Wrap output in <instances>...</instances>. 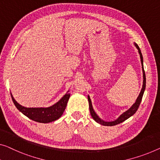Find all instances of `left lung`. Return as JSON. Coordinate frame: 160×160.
Listing matches in <instances>:
<instances>
[{
	"instance_id": "1",
	"label": "left lung",
	"mask_w": 160,
	"mask_h": 160,
	"mask_svg": "<svg viewBox=\"0 0 160 160\" xmlns=\"http://www.w3.org/2000/svg\"><path fill=\"white\" fill-rule=\"evenodd\" d=\"M135 46L138 49V51H139V53L140 54V58H141V62H142V70H143V78H144V80H143V85H142L141 92H140V93L139 95V96H138L137 101H136V102H135V103H133V106L131 107V108L128 109V111H126V112H124V113L121 114V115L119 116V117L116 119V120L113 121H110V122H108V121H104L102 120V119L100 118L98 116L97 114L95 113V112L94 111L93 108H92L91 101H90L89 95H88V103H89V108H90V114H91V116L92 117V118H93L97 123H100V124L103 125V126H109L117 125V124H118V123H122L123 121H126V119H128V118L131 117V116L133 115V114L137 112L138 108H139V105H140V103H141L143 95H144L145 88H146V75H145L144 65H143V57H142L141 50H140L139 46H138L137 44H135Z\"/></svg>"
}]
</instances>
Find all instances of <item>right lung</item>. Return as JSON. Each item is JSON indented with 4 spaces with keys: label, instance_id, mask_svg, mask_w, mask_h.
Listing matches in <instances>:
<instances>
[{
    "label": "right lung",
    "instance_id": "right-lung-1",
    "mask_svg": "<svg viewBox=\"0 0 160 160\" xmlns=\"http://www.w3.org/2000/svg\"><path fill=\"white\" fill-rule=\"evenodd\" d=\"M70 96V93H66L57 103L48 108H26L18 104L12 95L11 98L18 110L23 115L37 122L47 123L61 117L64 111L65 110Z\"/></svg>",
    "mask_w": 160,
    "mask_h": 160
}]
</instances>
